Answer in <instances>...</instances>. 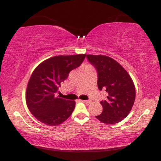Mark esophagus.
<instances>
[{"label": "esophagus", "mask_w": 161, "mask_h": 161, "mask_svg": "<svg viewBox=\"0 0 161 161\" xmlns=\"http://www.w3.org/2000/svg\"><path fill=\"white\" fill-rule=\"evenodd\" d=\"M80 102H82L83 103H89L91 102L90 100H80Z\"/></svg>", "instance_id": "1"}]
</instances>
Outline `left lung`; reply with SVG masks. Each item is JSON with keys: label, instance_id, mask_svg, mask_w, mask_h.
<instances>
[{"label": "left lung", "instance_id": "8db88e82", "mask_svg": "<svg viewBox=\"0 0 161 161\" xmlns=\"http://www.w3.org/2000/svg\"><path fill=\"white\" fill-rule=\"evenodd\" d=\"M89 62L96 68L99 90L108 93L100 102L102 113L95 117L107 124L119 123L129 115L136 98V89L131 77L119 62L105 55L86 54Z\"/></svg>", "mask_w": 161, "mask_h": 161}]
</instances>
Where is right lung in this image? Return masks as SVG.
<instances>
[{
    "label": "right lung",
    "instance_id": "1",
    "mask_svg": "<svg viewBox=\"0 0 161 161\" xmlns=\"http://www.w3.org/2000/svg\"><path fill=\"white\" fill-rule=\"evenodd\" d=\"M85 54L59 55L40 63L32 72L25 93L27 106L38 121L57 126L67 120L75 107V101L55 97L60 83L70 71L80 67Z\"/></svg>",
    "mask_w": 161,
    "mask_h": 161
}]
</instances>
